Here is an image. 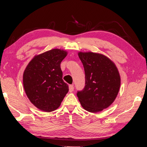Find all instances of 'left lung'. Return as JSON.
I'll return each mask as SVG.
<instances>
[{
  "label": "left lung",
  "mask_w": 147,
  "mask_h": 147,
  "mask_svg": "<svg viewBox=\"0 0 147 147\" xmlns=\"http://www.w3.org/2000/svg\"><path fill=\"white\" fill-rule=\"evenodd\" d=\"M67 52L53 49L35 55L23 73L26 95L35 107L50 112L57 109L69 91L62 79L60 64Z\"/></svg>",
  "instance_id": "obj_1"
}]
</instances>
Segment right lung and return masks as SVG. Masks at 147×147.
<instances>
[{"label":"right lung","mask_w":147,"mask_h":147,"mask_svg":"<svg viewBox=\"0 0 147 147\" xmlns=\"http://www.w3.org/2000/svg\"><path fill=\"white\" fill-rule=\"evenodd\" d=\"M85 71V87L78 92L84 109L92 113L108 108L119 92L120 77L116 66L106 56L93 52H79Z\"/></svg>","instance_id":"add662e5"}]
</instances>
